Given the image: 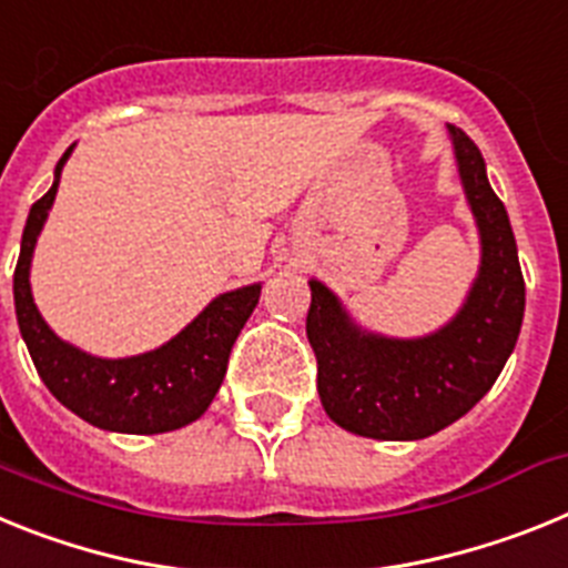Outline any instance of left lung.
<instances>
[{
  "mask_svg": "<svg viewBox=\"0 0 568 568\" xmlns=\"http://www.w3.org/2000/svg\"><path fill=\"white\" fill-rule=\"evenodd\" d=\"M463 191L480 231V271L466 303L440 332L397 339L359 328L317 280L305 334L317 357L325 414L374 440H423L460 420L495 386L520 334L526 285L509 214L491 191L480 148L448 125Z\"/></svg>",
  "mask_w": 568,
  "mask_h": 568,
  "instance_id": "8db88e82",
  "label": "left lung"
}]
</instances>
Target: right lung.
I'll use <instances>...</instances> for the list:
<instances>
[{"label":"right lung","mask_w":568,"mask_h":568,"mask_svg":"<svg viewBox=\"0 0 568 568\" xmlns=\"http://www.w3.org/2000/svg\"><path fill=\"white\" fill-rule=\"evenodd\" d=\"M71 151L73 145L57 162L51 191L31 205L13 271L19 332L33 366L62 406L97 428L162 434L189 426L205 414L223 386L231 345L260 303V283L220 294L174 339L136 357L102 359L59 339L33 303L31 256Z\"/></svg>","instance_id":"right-lung-1"}]
</instances>
